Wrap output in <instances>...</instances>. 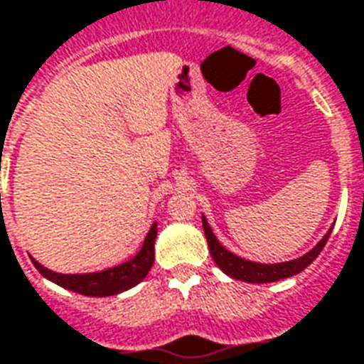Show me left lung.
Instances as JSON below:
<instances>
[{
  "label": "left lung",
  "mask_w": 364,
  "mask_h": 364,
  "mask_svg": "<svg viewBox=\"0 0 364 364\" xmlns=\"http://www.w3.org/2000/svg\"><path fill=\"white\" fill-rule=\"evenodd\" d=\"M202 227H204V232H206L210 254H212L213 262L218 263V267L225 274L232 277V279H238V281L244 282H257V284H262V282L281 281V279H288V277H292V274L301 273V271H304L309 263H313V259L321 254V250L324 248V244H326L330 232H332V229H330V231L323 237V240H321L311 252H307L304 257H298V259H292V262L263 265V263L246 262L242 257L235 256L229 250L223 248V246L219 244L218 238H215V235L212 232V229H210V225H208L206 218H202Z\"/></svg>",
  "instance_id": "obj_1"
}]
</instances>
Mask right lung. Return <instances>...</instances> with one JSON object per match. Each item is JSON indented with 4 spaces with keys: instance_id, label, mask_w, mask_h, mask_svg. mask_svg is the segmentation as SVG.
<instances>
[{
    "instance_id": "1",
    "label": "right lung",
    "mask_w": 364,
    "mask_h": 364,
    "mask_svg": "<svg viewBox=\"0 0 364 364\" xmlns=\"http://www.w3.org/2000/svg\"><path fill=\"white\" fill-rule=\"evenodd\" d=\"M156 223L151 227L146 235L145 242L139 250V254L132 257L129 262L122 263L118 267L107 269L101 273L87 274H60L55 271H49L43 265L32 259L36 269L40 271L46 279L53 281L55 284L72 290V292L83 294V296H93V298H105V296H114L124 290H129L132 287L139 284L151 271L154 263V240H156Z\"/></svg>"
}]
</instances>
